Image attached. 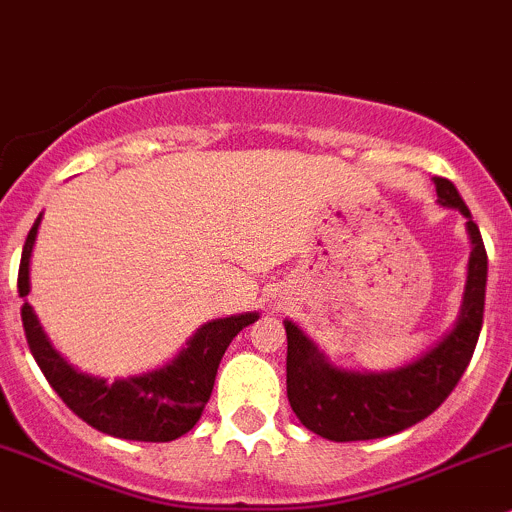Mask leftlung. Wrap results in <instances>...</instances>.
<instances>
[{
    "label": "left lung",
    "instance_id": "left-lung-1",
    "mask_svg": "<svg viewBox=\"0 0 512 512\" xmlns=\"http://www.w3.org/2000/svg\"><path fill=\"white\" fill-rule=\"evenodd\" d=\"M433 183L438 203L466 218L471 237L461 312L433 347L409 364L386 371H352L332 364L297 324L285 319L289 406L302 426L317 436L344 443L404 431L448 399L471 361L483 327L488 255L456 185L446 178H433Z\"/></svg>",
    "mask_w": 512,
    "mask_h": 512
}]
</instances>
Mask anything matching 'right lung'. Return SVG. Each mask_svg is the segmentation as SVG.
Masks as SVG:
<instances>
[{"instance_id":"add662e5","label":"right lung","mask_w":512,"mask_h":512,"mask_svg":"<svg viewBox=\"0 0 512 512\" xmlns=\"http://www.w3.org/2000/svg\"><path fill=\"white\" fill-rule=\"evenodd\" d=\"M39 225L41 215L34 220L24 242L17 285L19 297H27L32 289L29 270H32V252ZM257 319H260V312L210 319L200 324L193 337H188V342L183 344V349L163 366L126 376V379L108 381L103 376H91L71 366L49 342L32 304L27 299L22 304V322L29 349L61 401L96 431L126 438V441L151 443L175 441L200 421L205 404L213 394L215 374H218L225 349L242 329L250 327Z\"/></svg>"}]
</instances>
